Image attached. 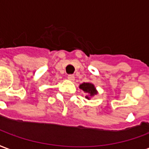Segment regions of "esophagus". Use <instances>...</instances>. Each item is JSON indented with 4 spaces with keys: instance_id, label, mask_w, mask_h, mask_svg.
<instances>
[{
    "instance_id": "34e87169",
    "label": "esophagus",
    "mask_w": 149,
    "mask_h": 149,
    "mask_svg": "<svg viewBox=\"0 0 149 149\" xmlns=\"http://www.w3.org/2000/svg\"><path fill=\"white\" fill-rule=\"evenodd\" d=\"M67 79H69V80H70V81H74V74H68Z\"/></svg>"
}]
</instances>
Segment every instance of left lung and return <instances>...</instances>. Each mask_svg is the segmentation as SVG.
<instances>
[{"instance_id": "1", "label": "left lung", "mask_w": 149, "mask_h": 149, "mask_svg": "<svg viewBox=\"0 0 149 149\" xmlns=\"http://www.w3.org/2000/svg\"><path fill=\"white\" fill-rule=\"evenodd\" d=\"M79 88L82 89V91L86 92V93H88L91 96H93L94 94H97V91L95 90L94 86L92 83H90V82H84V83H82V84L79 86ZM86 97L89 99V95L86 96Z\"/></svg>"}]
</instances>
